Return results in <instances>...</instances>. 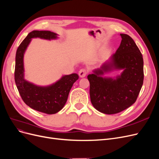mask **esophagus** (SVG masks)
Here are the masks:
<instances>
[{"instance_id": "1", "label": "esophagus", "mask_w": 159, "mask_h": 159, "mask_svg": "<svg viewBox=\"0 0 159 159\" xmlns=\"http://www.w3.org/2000/svg\"><path fill=\"white\" fill-rule=\"evenodd\" d=\"M86 74H87V70L86 69H81L79 72V75L81 78L84 77V76L86 75Z\"/></svg>"}]
</instances>
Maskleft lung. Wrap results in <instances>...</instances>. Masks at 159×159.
<instances>
[{
  "label": "left lung",
  "instance_id": "1",
  "mask_svg": "<svg viewBox=\"0 0 159 159\" xmlns=\"http://www.w3.org/2000/svg\"><path fill=\"white\" fill-rule=\"evenodd\" d=\"M121 42L110 59L87 76L90 96L95 108L106 114H114L134 104L144 79L143 55L129 35L120 34ZM123 70L115 79L103 78L105 72Z\"/></svg>",
  "mask_w": 159,
  "mask_h": 159
}]
</instances>
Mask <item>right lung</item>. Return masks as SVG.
I'll list each match as a JSON object with an SVG mask.
<instances>
[{
  "label": "right lung",
  "instance_id": "1",
  "mask_svg": "<svg viewBox=\"0 0 159 159\" xmlns=\"http://www.w3.org/2000/svg\"><path fill=\"white\" fill-rule=\"evenodd\" d=\"M57 34L50 31L34 30L26 36L17 49L15 63L14 80L22 99L31 108L47 114L57 113L64 107L73 84L79 75H65L55 83L48 86H39L24 79V55L34 38L45 39H57Z\"/></svg>",
  "mask_w": 159,
  "mask_h": 159
}]
</instances>
